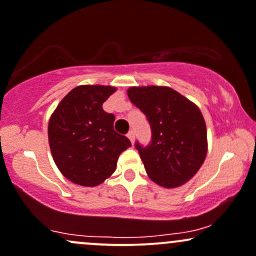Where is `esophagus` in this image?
<instances>
[{
    "mask_svg": "<svg viewBox=\"0 0 256 256\" xmlns=\"http://www.w3.org/2000/svg\"><path fill=\"white\" fill-rule=\"evenodd\" d=\"M128 138H130V141L132 142V144H134V141H135V134H134V131H132V130L128 131Z\"/></svg>",
    "mask_w": 256,
    "mask_h": 256,
    "instance_id": "1",
    "label": "esophagus"
}]
</instances>
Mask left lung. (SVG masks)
Segmentation results:
<instances>
[{
	"mask_svg": "<svg viewBox=\"0 0 256 256\" xmlns=\"http://www.w3.org/2000/svg\"><path fill=\"white\" fill-rule=\"evenodd\" d=\"M128 99L146 115L152 141L135 147L154 182L173 189L189 182L207 154V131L200 109L176 90L163 86L131 87Z\"/></svg>",
	"mask_w": 256,
	"mask_h": 256,
	"instance_id": "left-lung-1",
	"label": "left lung"
}]
</instances>
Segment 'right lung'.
Returning <instances> with one entry per match:
<instances>
[{
    "mask_svg": "<svg viewBox=\"0 0 256 256\" xmlns=\"http://www.w3.org/2000/svg\"><path fill=\"white\" fill-rule=\"evenodd\" d=\"M116 90L112 86L74 88L58 103L48 126L54 160L64 178L82 186H96L116 169L130 140L114 130V114L103 103Z\"/></svg>",
    "mask_w": 256,
    "mask_h": 256,
    "instance_id": "1",
    "label": "right lung"
}]
</instances>
